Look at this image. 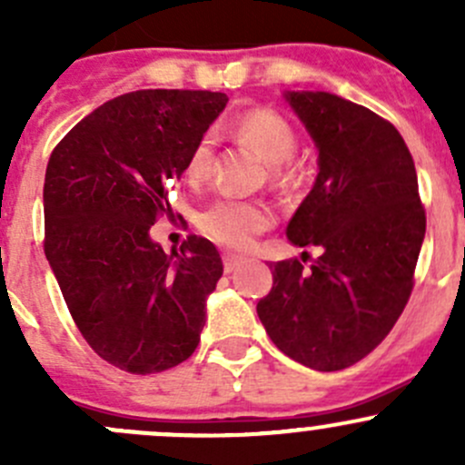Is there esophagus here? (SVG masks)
Masks as SVG:
<instances>
[{"label":"esophagus","mask_w":465,"mask_h":465,"mask_svg":"<svg viewBox=\"0 0 465 465\" xmlns=\"http://www.w3.org/2000/svg\"><path fill=\"white\" fill-rule=\"evenodd\" d=\"M241 256L236 254H223V265H224V272H233L238 265H241Z\"/></svg>","instance_id":"1"}]
</instances>
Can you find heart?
I'll return each instance as SVG.
<instances>
[{
	"mask_svg": "<svg viewBox=\"0 0 465 465\" xmlns=\"http://www.w3.org/2000/svg\"><path fill=\"white\" fill-rule=\"evenodd\" d=\"M233 133L241 142L256 150L267 162V173L274 184H288L294 177L292 153L297 150V133L292 124L272 107H254L238 116ZM211 163V139L203 137L186 159V175L203 180ZM274 213L267 204L250 200L220 198L200 213V229L220 245L242 250L272 227Z\"/></svg>",
	"mask_w": 465,
	"mask_h": 465,
	"instance_id": "b5f03b06",
	"label": "heart"
}]
</instances>
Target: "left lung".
Instances as JSON below:
<instances>
[{
    "instance_id": "obj_1",
    "label": "left lung",
    "mask_w": 465,
    "mask_h": 465,
    "mask_svg": "<svg viewBox=\"0 0 465 465\" xmlns=\"http://www.w3.org/2000/svg\"><path fill=\"white\" fill-rule=\"evenodd\" d=\"M285 98L320 148V175L285 233L322 256L311 270L308 252L272 262L256 312L294 362L340 371L371 353L405 311L425 209L410 148L387 119L328 92Z\"/></svg>"
}]
</instances>
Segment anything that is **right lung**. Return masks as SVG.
Listing matches in <instances>:
<instances>
[{
  "instance_id": "1",
  "label": "right lung",
  "mask_w": 465,
  "mask_h": 465,
  "mask_svg": "<svg viewBox=\"0 0 465 465\" xmlns=\"http://www.w3.org/2000/svg\"><path fill=\"white\" fill-rule=\"evenodd\" d=\"M227 101L206 89L124 94L74 125L46 163V261L87 344L121 371H166L198 349L223 261L195 233L166 254L150 227L173 215L168 191Z\"/></svg>"
}]
</instances>
